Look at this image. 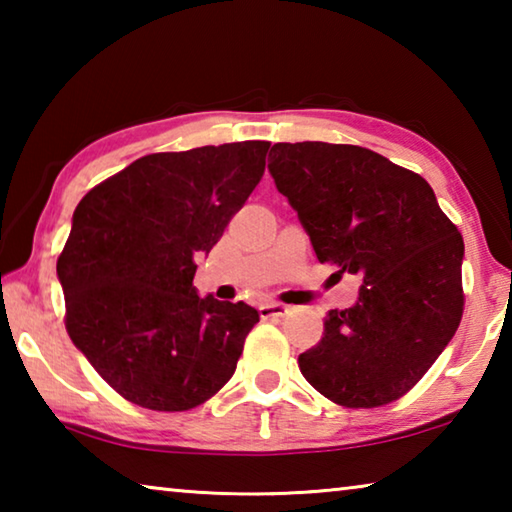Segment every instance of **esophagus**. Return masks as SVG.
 Listing matches in <instances>:
<instances>
[{"instance_id":"obj_1","label":"esophagus","mask_w":512,"mask_h":512,"mask_svg":"<svg viewBox=\"0 0 512 512\" xmlns=\"http://www.w3.org/2000/svg\"><path fill=\"white\" fill-rule=\"evenodd\" d=\"M289 314V307L282 305V302H266V305L259 307V316H262L264 320L268 318H282Z\"/></svg>"}]
</instances>
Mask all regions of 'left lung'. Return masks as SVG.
Masks as SVG:
<instances>
[{"mask_svg": "<svg viewBox=\"0 0 512 512\" xmlns=\"http://www.w3.org/2000/svg\"><path fill=\"white\" fill-rule=\"evenodd\" d=\"M268 171L318 262L363 280L350 309L329 311L323 339L298 357L300 372L348 409L397 400L461 323V232L427 180L363 146L280 142Z\"/></svg>", "mask_w": 512, "mask_h": 512, "instance_id": "obj_1", "label": "left lung"}]
</instances>
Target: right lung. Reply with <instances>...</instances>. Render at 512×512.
<instances>
[{"label":"right lung","mask_w":512,"mask_h":512,"mask_svg":"<svg viewBox=\"0 0 512 512\" xmlns=\"http://www.w3.org/2000/svg\"><path fill=\"white\" fill-rule=\"evenodd\" d=\"M268 142L151 153L76 205L56 273L65 327L94 370L151 411H187L235 375L259 320L246 302L201 298L210 253L264 176Z\"/></svg>","instance_id":"add662e5"}]
</instances>
